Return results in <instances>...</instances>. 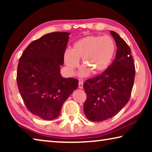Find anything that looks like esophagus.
<instances>
[{"mask_svg":"<svg viewBox=\"0 0 152 152\" xmlns=\"http://www.w3.org/2000/svg\"><path fill=\"white\" fill-rule=\"evenodd\" d=\"M78 87H79V88H80V89L83 88V82H82V80H79Z\"/></svg>","mask_w":152,"mask_h":152,"instance_id":"34e87169","label":"esophagus"}]
</instances>
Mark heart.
<instances>
[{"label":"heart","instance_id":"obj_1","mask_svg":"<svg viewBox=\"0 0 152 152\" xmlns=\"http://www.w3.org/2000/svg\"><path fill=\"white\" fill-rule=\"evenodd\" d=\"M116 51L115 41L110 36L89 35L74 43L71 50H66L64 61L70 71L78 68L80 59L83 66L80 75L86 77L92 72L100 74L104 72L111 64Z\"/></svg>","mask_w":152,"mask_h":152}]
</instances>
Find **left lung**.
Listing matches in <instances>:
<instances>
[{"label":"left lung","instance_id":"8db88e82","mask_svg":"<svg viewBox=\"0 0 152 152\" xmlns=\"http://www.w3.org/2000/svg\"><path fill=\"white\" fill-rule=\"evenodd\" d=\"M117 50L115 59L100 76L84 83L86 94L84 112L87 119L103 121L116 115L129 101L135 79V64L131 49L119 35L113 31Z\"/></svg>","mask_w":152,"mask_h":152}]
</instances>
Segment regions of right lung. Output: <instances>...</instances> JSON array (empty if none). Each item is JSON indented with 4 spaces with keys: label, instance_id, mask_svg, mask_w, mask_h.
I'll list each match as a JSON object with an SVG mask.
<instances>
[{
    "label": "right lung",
    "instance_id": "1",
    "mask_svg": "<svg viewBox=\"0 0 152 152\" xmlns=\"http://www.w3.org/2000/svg\"><path fill=\"white\" fill-rule=\"evenodd\" d=\"M70 35L45 34L31 43L19 59L17 82L20 96L28 110L43 120L58 118L64 102L78 88V80L60 74Z\"/></svg>",
    "mask_w": 152,
    "mask_h": 152
}]
</instances>
